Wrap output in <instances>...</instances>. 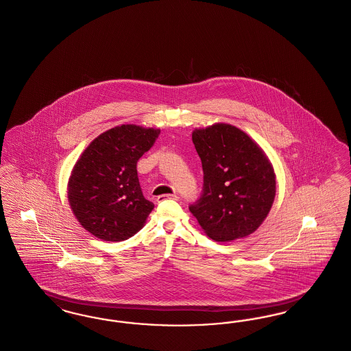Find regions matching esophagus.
Here are the masks:
<instances>
[{"label": "esophagus", "instance_id": "34e87169", "mask_svg": "<svg viewBox=\"0 0 351 351\" xmlns=\"http://www.w3.org/2000/svg\"><path fill=\"white\" fill-rule=\"evenodd\" d=\"M169 198H172V199H178L179 197H178V195H175V193H172V195H162V196L156 197V201H158V202H162V201H165V199H169Z\"/></svg>", "mask_w": 351, "mask_h": 351}]
</instances>
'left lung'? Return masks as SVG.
Returning <instances> with one entry per match:
<instances>
[{
  "mask_svg": "<svg viewBox=\"0 0 351 351\" xmlns=\"http://www.w3.org/2000/svg\"><path fill=\"white\" fill-rule=\"evenodd\" d=\"M192 141L202 163L204 191L189 210L215 241L251 235L276 197V173L267 154L247 133L226 123L195 129Z\"/></svg>",
  "mask_w": 351,
  "mask_h": 351,
  "instance_id": "left-lung-1",
  "label": "left lung"
}]
</instances>
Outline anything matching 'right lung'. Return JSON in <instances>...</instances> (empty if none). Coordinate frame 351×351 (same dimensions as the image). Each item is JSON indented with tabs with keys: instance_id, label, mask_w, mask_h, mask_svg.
<instances>
[{
	"instance_id": "obj_1",
	"label": "right lung",
	"mask_w": 351,
	"mask_h": 351,
	"mask_svg": "<svg viewBox=\"0 0 351 351\" xmlns=\"http://www.w3.org/2000/svg\"><path fill=\"white\" fill-rule=\"evenodd\" d=\"M160 129L134 124L99 134L71 169L68 201L80 225L104 241H123L146 223L154 204L146 199L137 162L150 150Z\"/></svg>"
}]
</instances>
